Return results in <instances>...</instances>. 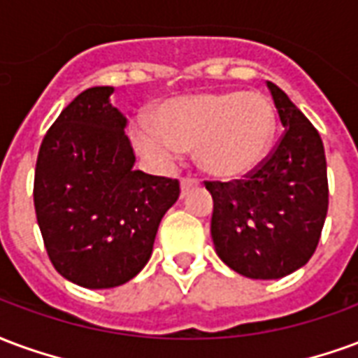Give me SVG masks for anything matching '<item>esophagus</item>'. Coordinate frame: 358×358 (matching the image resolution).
I'll list each match as a JSON object with an SVG mask.
<instances>
[{"label":"esophagus","instance_id":"34e87169","mask_svg":"<svg viewBox=\"0 0 358 358\" xmlns=\"http://www.w3.org/2000/svg\"><path fill=\"white\" fill-rule=\"evenodd\" d=\"M196 182H198L196 179H190V177H182V179H181V194H182V196H185V194H187V190L192 189V187H194Z\"/></svg>","mask_w":358,"mask_h":358}]
</instances>
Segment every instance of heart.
I'll list each match as a JSON object with an SVG mask.
<instances>
[{
    "label": "heart",
    "instance_id": "b5f03b06",
    "mask_svg": "<svg viewBox=\"0 0 358 358\" xmlns=\"http://www.w3.org/2000/svg\"><path fill=\"white\" fill-rule=\"evenodd\" d=\"M275 135V108L267 96L248 91L196 93L169 99L156 124L135 120L137 152L156 164H171L196 147L198 166L219 179L250 173L265 158Z\"/></svg>",
    "mask_w": 358,
    "mask_h": 358
}]
</instances>
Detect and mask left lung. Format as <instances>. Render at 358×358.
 <instances>
[{
	"label": "left lung",
	"mask_w": 358,
	"mask_h": 358,
	"mask_svg": "<svg viewBox=\"0 0 358 358\" xmlns=\"http://www.w3.org/2000/svg\"><path fill=\"white\" fill-rule=\"evenodd\" d=\"M284 135L254 173L206 182L213 198L211 238L238 275L275 280L311 259L328 211L324 145L303 112L267 82Z\"/></svg>",
	"instance_id": "8db88e82"
}]
</instances>
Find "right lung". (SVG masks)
<instances>
[{"mask_svg":"<svg viewBox=\"0 0 358 358\" xmlns=\"http://www.w3.org/2000/svg\"><path fill=\"white\" fill-rule=\"evenodd\" d=\"M114 87L76 96L55 120L36 162L34 206L45 250L66 280L116 288L147 265L158 227L179 198V181L135 166L127 118Z\"/></svg>","mask_w":358,"mask_h":358,"instance_id":"obj_1","label":"right lung"}]
</instances>
